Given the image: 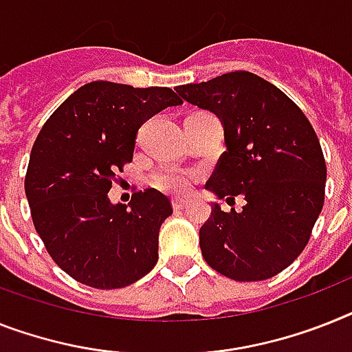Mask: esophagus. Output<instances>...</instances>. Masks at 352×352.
Wrapping results in <instances>:
<instances>
[{"label": "esophagus", "instance_id": "34e87169", "mask_svg": "<svg viewBox=\"0 0 352 352\" xmlns=\"http://www.w3.org/2000/svg\"><path fill=\"white\" fill-rule=\"evenodd\" d=\"M171 206H173V209H175V211H182V209L188 206V202H186V200H181V199H175V200H171Z\"/></svg>", "mask_w": 352, "mask_h": 352}]
</instances>
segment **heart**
I'll return each mask as SVG.
<instances>
[{
  "label": "heart",
  "mask_w": 352,
  "mask_h": 352,
  "mask_svg": "<svg viewBox=\"0 0 352 352\" xmlns=\"http://www.w3.org/2000/svg\"><path fill=\"white\" fill-rule=\"evenodd\" d=\"M195 179H197V173L193 170L166 164V166H159L157 170L152 171L150 184L164 193L186 195L190 193Z\"/></svg>",
  "instance_id": "obj_1"
}]
</instances>
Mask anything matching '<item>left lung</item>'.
Returning a JSON list of instances; mask_svg holds the SVG:
<instances>
[{"label":"left lung","instance_id":"obj_1","mask_svg":"<svg viewBox=\"0 0 352 352\" xmlns=\"http://www.w3.org/2000/svg\"><path fill=\"white\" fill-rule=\"evenodd\" d=\"M191 105L223 123L227 150L206 188L218 199L245 197L243 211L211 204L200 227L204 259L234 281H265L308 245L324 206L326 161L311 123L281 89L249 71L179 85Z\"/></svg>","mask_w":352,"mask_h":352}]
</instances>
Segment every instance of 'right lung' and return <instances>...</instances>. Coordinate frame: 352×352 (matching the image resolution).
<instances>
[{"label":"right lung","mask_w":352,"mask_h":352,"mask_svg":"<svg viewBox=\"0 0 352 352\" xmlns=\"http://www.w3.org/2000/svg\"><path fill=\"white\" fill-rule=\"evenodd\" d=\"M182 100L170 87L96 80L58 105L41 129L25 177L32 220L44 247L75 281L123 288L159 259V229L173 209L155 190L112 206L109 190L132 162L144 121Z\"/></svg>","instance_id":"1"}]
</instances>
